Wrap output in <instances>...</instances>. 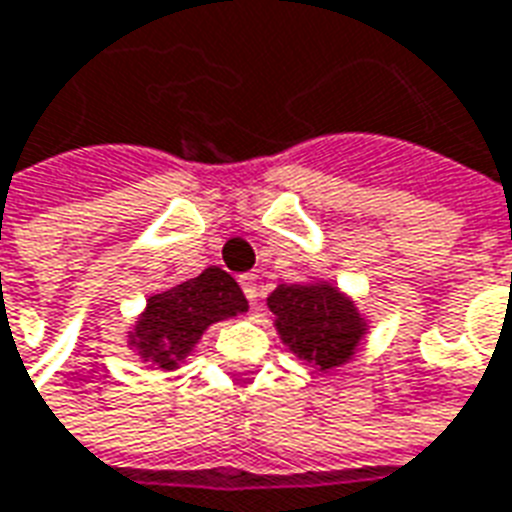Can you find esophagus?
Returning a JSON list of instances; mask_svg holds the SVG:
<instances>
[{
  "mask_svg": "<svg viewBox=\"0 0 512 512\" xmlns=\"http://www.w3.org/2000/svg\"><path fill=\"white\" fill-rule=\"evenodd\" d=\"M238 285H241V290H244L246 301H249V304H255L257 301V276L255 274L238 276Z\"/></svg>",
  "mask_w": 512,
  "mask_h": 512,
  "instance_id": "obj_1",
  "label": "esophagus"
}]
</instances>
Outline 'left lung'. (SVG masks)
I'll return each instance as SVG.
<instances>
[{
	"mask_svg": "<svg viewBox=\"0 0 512 512\" xmlns=\"http://www.w3.org/2000/svg\"><path fill=\"white\" fill-rule=\"evenodd\" d=\"M268 309L282 342L320 372L350 361L366 333V320L355 304L328 282L279 285L268 295Z\"/></svg>",
	"mask_w": 512,
	"mask_h": 512,
	"instance_id": "8db88e82",
	"label": "left lung"
}]
</instances>
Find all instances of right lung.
I'll return each mask as SVG.
<instances>
[{
	"mask_svg": "<svg viewBox=\"0 0 512 512\" xmlns=\"http://www.w3.org/2000/svg\"><path fill=\"white\" fill-rule=\"evenodd\" d=\"M244 293L233 276L211 266L195 279L151 295L138 317L130 344L157 369H176L211 323L246 312Z\"/></svg>",
	"mask_w": 512,
	"mask_h": 512,
	"instance_id": "obj_1",
	"label": "right lung"
}]
</instances>
